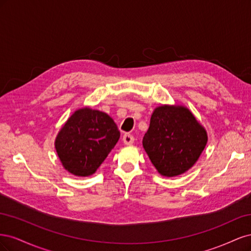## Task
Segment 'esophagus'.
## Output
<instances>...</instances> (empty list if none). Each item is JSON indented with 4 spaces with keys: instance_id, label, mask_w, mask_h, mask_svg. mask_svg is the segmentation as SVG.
Listing matches in <instances>:
<instances>
[{
    "instance_id": "obj_1",
    "label": "esophagus",
    "mask_w": 251,
    "mask_h": 251,
    "mask_svg": "<svg viewBox=\"0 0 251 251\" xmlns=\"http://www.w3.org/2000/svg\"><path fill=\"white\" fill-rule=\"evenodd\" d=\"M123 140H124V143H125V144H126V146H128V144H133V143H134L135 138H134V136H133L132 134L126 133V134L124 135Z\"/></svg>"
}]
</instances>
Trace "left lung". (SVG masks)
Returning <instances> with one entry per match:
<instances>
[{"label":"left lung","instance_id":"8db88e82","mask_svg":"<svg viewBox=\"0 0 251 251\" xmlns=\"http://www.w3.org/2000/svg\"><path fill=\"white\" fill-rule=\"evenodd\" d=\"M207 133L183 105H161L154 110L142 146L151 163L164 177L185 173L198 160Z\"/></svg>","mask_w":251,"mask_h":251}]
</instances>
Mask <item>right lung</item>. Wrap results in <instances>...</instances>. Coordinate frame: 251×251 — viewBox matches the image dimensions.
<instances>
[{
	"label": "right lung",
	"instance_id": "obj_1",
	"mask_svg": "<svg viewBox=\"0 0 251 251\" xmlns=\"http://www.w3.org/2000/svg\"><path fill=\"white\" fill-rule=\"evenodd\" d=\"M120 137L114 120L103 112L82 108L75 111L55 139L64 168L75 176L94 174Z\"/></svg>",
	"mask_w": 251,
	"mask_h": 251
}]
</instances>
